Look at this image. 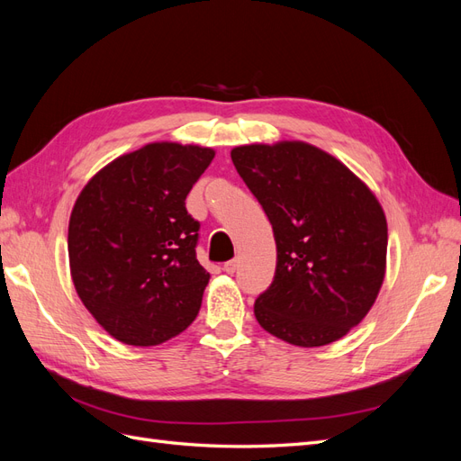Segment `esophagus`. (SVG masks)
Masks as SVG:
<instances>
[{
	"label": "esophagus",
	"mask_w": 461,
	"mask_h": 461,
	"mask_svg": "<svg viewBox=\"0 0 461 461\" xmlns=\"http://www.w3.org/2000/svg\"><path fill=\"white\" fill-rule=\"evenodd\" d=\"M236 269H239V261H236V259H230V261L222 265V271L229 273V275H232Z\"/></svg>",
	"instance_id": "obj_1"
}]
</instances>
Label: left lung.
<instances>
[{
	"label": "left lung",
	"mask_w": 461,
	"mask_h": 461,
	"mask_svg": "<svg viewBox=\"0 0 461 461\" xmlns=\"http://www.w3.org/2000/svg\"><path fill=\"white\" fill-rule=\"evenodd\" d=\"M236 171L273 225L276 269L254 303L258 323L302 348L359 325L384 281L388 229L379 200L348 167L308 142L239 146Z\"/></svg>",
	"instance_id": "left-lung-1"
}]
</instances>
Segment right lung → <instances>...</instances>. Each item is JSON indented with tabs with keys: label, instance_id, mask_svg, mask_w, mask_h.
<instances>
[{
	"label": "right lung",
	"instance_id": "obj_1",
	"mask_svg": "<svg viewBox=\"0 0 461 461\" xmlns=\"http://www.w3.org/2000/svg\"><path fill=\"white\" fill-rule=\"evenodd\" d=\"M215 149L153 142L82 188L68 221V265L85 308L115 340L158 346L196 319L209 273L186 196Z\"/></svg>",
	"mask_w": 461,
	"mask_h": 461
}]
</instances>
